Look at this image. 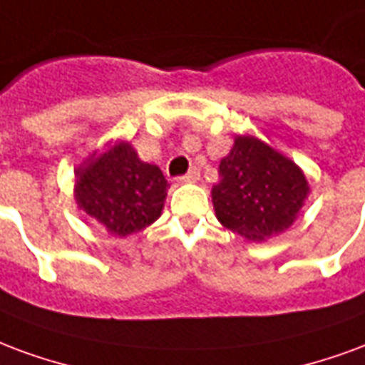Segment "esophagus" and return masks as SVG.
<instances>
[{
  "mask_svg": "<svg viewBox=\"0 0 365 365\" xmlns=\"http://www.w3.org/2000/svg\"><path fill=\"white\" fill-rule=\"evenodd\" d=\"M200 179V169H196V167H192L190 171L186 173L185 177H180V182H196V180Z\"/></svg>",
  "mask_w": 365,
  "mask_h": 365,
  "instance_id": "esophagus-1",
  "label": "esophagus"
}]
</instances>
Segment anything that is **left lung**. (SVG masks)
Returning <instances> with one entry per match:
<instances>
[{
	"mask_svg": "<svg viewBox=\"0 0 365 365\" xmlns=\"http://www.w3.org/2000/svg\"><path fill=\"white\" fill-rule=\"evenodd\" d=\"M309 185L303 171L255 135H237L220 161L212 202L223 227L249 241H264L295 222Z\"/></svg>",
	"mask_w": 365,
	"mask_h": 365,
	"instance_id": "left-lung-1",
	"label": "left lung"
}]
</instances>
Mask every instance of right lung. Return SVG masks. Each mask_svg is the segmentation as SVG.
Returning a JSON list of instances; mask_svg holds the SVG:
<instances>
[{"instance_id": "obj_1", "label": "right lung", "mask_w": 365, "mask_h": 365, "mask_svg": "<svg viewBox=\"0 0 365 365\" xmlns=\"http://www.w3.org/2000/svg\"><path fill=\"white\" fill-rule=\"evenodd\" d=\"M167 180L157 165L142 161L128 142L91 157L76 171V202L116 237L155 222L163 210Z\"/></svg>"}]
</instances>
